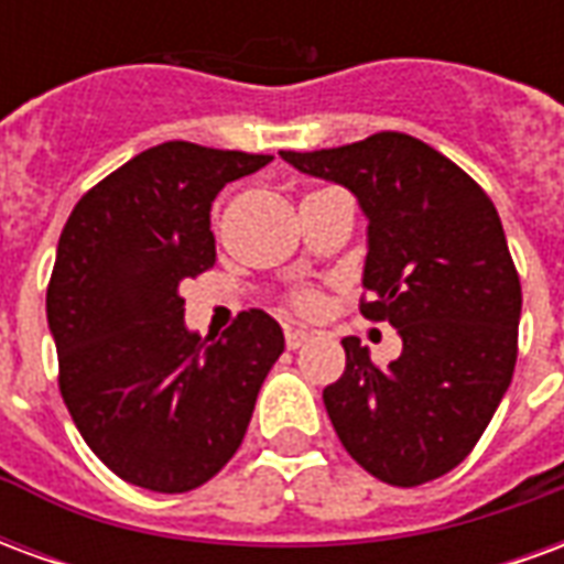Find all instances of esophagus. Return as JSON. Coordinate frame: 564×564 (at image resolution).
Here are the masks:
<instances>
[{"mask_svg":"<svg viewBox=\"0 0 564 564\" xmlns=\"http://www.w3.org/2000/svg\"><path fill=\"white\" fill-rule=\"evenodd\" d=\"M311 341V335L305 329H286V347L290 350H299V347H305Z\"/></svg>","mask_w":564,"mask_h":564,"instance_id":"34e87169","label":"esophagus"}]
</instances>
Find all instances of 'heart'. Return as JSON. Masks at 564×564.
<instances>
[{
    "label": "heart",
    "mask_w": 564,
    "mask_h": 564,
    "mask_svg": "<svg viewBox=\"0 0 564 564\" xmlns=\"http://www.w3.org/2000/svg\"><path fill=\"white\" fill-rule=\"evenodd\" d=\"M290 305L299 311V314H314L319 307V295L317 290H307V286H302V290H295L293 295H290Z\"/></svg>",
    "instance_id": "1"
}]
</instances>
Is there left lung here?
<instances>
[{
	"label": "left lung",
	"mask_w": 564,
	"mask_h": 564,
	"mask_svg": "<svg viewBox=\"0 0 564 564\" xmlns=\"http://www.w3.org/2000/svg\"><path fill=\"white\" fill-rule=\"evenodd\" d=\"M281 156L347 186L368 217L362 317L392 323L402 356L347 368L323 390L344 449L390 486L453 471L496 414L517 366L522 290L492 198L444 153L404 132Z\"/></svg>",
	"instance_id": "8db88e82"
}]
</instances>
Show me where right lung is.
<instances>
[{
	"mask_svg": "<svg viewBox=\"0 0 564 564\" xmlns=\"http://www.w3.org/2000/svg\"><path fill=\"white\" fill-rule=\"evenodd\" d=\"M271 160L165 141L87 189L63 226L47 283L59 392L87 447L127 484L189 492L245 441L283 354L281 326L250 307L202 341L177 290L214 269L217 193Z\"/></svg>",
	"mask_w": 564,
	"mask_h": 564,
	"instance_id": "obj_1",
	"label": "right lung"
}]
</instances>
